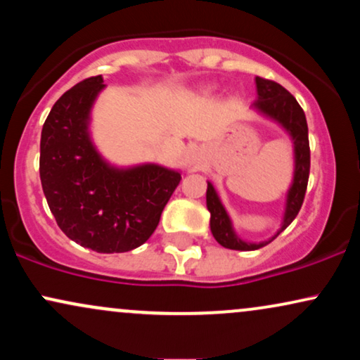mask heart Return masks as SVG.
Masks as SVG:
<instances>
[{"label":"heart","instance_id":"obj_1","mask_svg":"<svg viewBox=\"0 0 360 360\" xmlns=\"http://www.w3.org/2000/svg\"><path fill=\"white\" fill-rule=\"evenodd\" d=\"M205 91H212V88H206V89H205Z\"/></svg>","mask_w":360,"mask_h":360}]
</instances>
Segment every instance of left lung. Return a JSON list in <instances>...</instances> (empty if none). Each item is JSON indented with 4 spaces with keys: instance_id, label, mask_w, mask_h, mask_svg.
<instances>
[{
    "instance_id": "obj_1",
    "label": "left lung",
    "mask_w": 360,
    "mask_h": 360,
    "mask_svg": "<svg viewBox=\"0 0 360 360\" xmlns=\"http://www.w3.org/2000/svg\"><path fill=\"white\" fill-rule=\"evenodd\" d=\"M255 86H257V100L250 105V110L264 117L269 122L276 123L288 134L289 140L292 142V160H295V169H292V179L286 191V200H284V213L281 229L272 235L271 238L262 242H250L242 238L235 230L232 218L223 206L220 196H218L214 186L208 181L206 188V208L210 212V229L214 240L220 243L225 249L232 250H257L260 247L274 240L283 230L296 218L301 205H303L304 193H307L308 176H309V142H308V125L304 111L301 110L298 101L295 100L291 93H288L278 82L255 77Z\"/></svg>"
}]
</instances>
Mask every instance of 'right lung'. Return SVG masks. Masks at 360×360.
Here are the masks:
<instances>
[{
  "instance_id": "right-lung-1",
  "label": "right lung",
  "mask_w": 360,
  "mask_h": 360,
  "mask_svg": "<svg viewBox=\"0 0 360 360\" xmlns=\"http://www.w3.org/2000/svg\"><path fill=\"white\" fill-rule=\"evenodd\" d=\"M106 84L81 81L52 106L40 137V181L59 229L101 254L134 250L157 229L181 181L155 162L115 166L91 137V113Z\"/></svg>"
}]
</instances>
